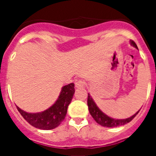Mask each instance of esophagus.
I'll use <instances>...</instances> for the list:
<instances>
[{"instance_id": "34e87169", "label": "esophagus", "mask_w": 156, "mask_h": 156, "mask_svg": "<svg viewBox=\"0 0 156 156\" xmlns=\"http://www.w3.org/2000/svg\"><path fill=\"white\" fill-rule=\"evenodd\" d=\"M76 87L77 88H80V87H83L85 85V81L82 80H77L75 83Z\"/></svg>"}]
</instances>
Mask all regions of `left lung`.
Masks as SVG:
<instances>
[{
	"instance_id": "obj_1",
	"label": "left lung",
	"mask_w": 156,
	"mask_h": 156,
	"mask_svg": "<svg viewBox=\"0 0 156 156\" xmlns=\"http://www.w3.org/2000/svg\"><path fill=\"white\" fill-rule=\"evenodd\" d=\"M130 44L133 47H134L135 48L138 49L137 44H136L133 41H130ZM87 105L88 109H89V112H90L91 116L94 118V119L98 124H100L101 126H105V127H116V126H122V125L126 124V123L130 122V121L137 115V114L138 113L139 111H140V110L137 111L134 115L129 117L127 119H113V118L109 117L108 115L105 114L101 110H100V108L98 107L97 105L95 104V102L94 101L93 98H91L90 94H88Z\"/></svg>"
}]
</instances>
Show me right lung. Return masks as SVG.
<instances>
[{
	"label": "right lung",
	"mask_w": 156,
	"mask_h": 156,
	"mask_svg": "<svg viewBox=\"0 0 156 156\" xmlns=\"http://www.w3.org/2000/svg\"><path fill=\"white\" fill-rule=\"evenodd\" d=\"M75 89L72 83L62 87L58 98L50 108L41 112L30 113L17 107L18 111L27 122L33 126L41 129H52L58 126L65 119L67 108L73 97Z\"/></svg>",
	"instance_id": "add662e5"
}]
</instances>
